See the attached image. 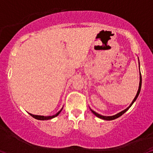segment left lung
<instances>
[{"label": "left lung", "mask_w": 153, "mask_h": 153, "mask_svg": "<svg viewBox=\"0 0 153 153\" xmlns=\"http://www.w3.org/2000/svg\"><path fill=\"white\" fill-rule=\"evenodd\" d=\"M139 69H140V63H139ZM141 85H142V77H141V74H140V83H139V88H138V90H137V94H136V96H135V97L134 98V99L133 100V101H132V103H131V104H130V105H129L128 107L127 108H126L125 110H123V111H120V112H119V113H118V114H116V115H114V116H102V115H100L99 114H98V113L95 112V111H93V110H92V109H91V108H90V110L91 111V112L93 113V114H94V115H95L96 116H97L98 118H101V119H103V120H114V119H116V118H118V117L121 116L123 114H125V113L126 112V111H127L128 110V109H129L130 108H131V105L133 104V103L135 102V100L137 99V97H138L139 94H140V89H141Z\"/></svg>", "instance_id": "8db88e82"}]
</instances>
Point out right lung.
I'll return each instance as SVG.
<instances>
[{
    "label": "right lung",
    "mask_w": 153,
    "mask_h": 153,
    "mask_svg": "<svg viewBox=\"0 0 153 153\" xmlns=\"http://www.w3.org/2000/svg\"><path fill=\"white\" fill-rule=\"evenodd\" d=\"M62 108H62L61 110H60L59 111H58V112L56 113V114L55 115H53V116H38V115H33V114H30V113H29V114H30V115L31 116H33V118H35V119L40 120H50V119H52V118H54V117L57 116L58 115H59V114H60V112H61V111H62Z\"/></svg>",
    "instance_id": "right-lung-1"
}]
</instances>
